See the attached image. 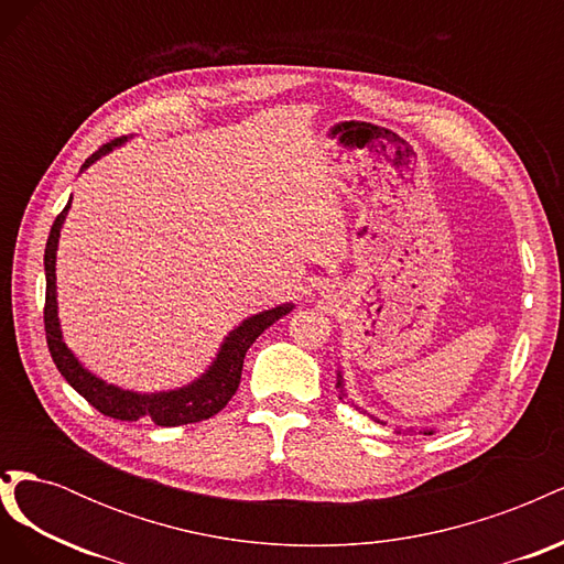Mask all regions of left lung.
<instances>
[{
    "label": "left lung",
    "mask_w": 564,
    "mask_h": 564,
    "mask_svg": "<svg viewBox=\"0 0 564 564\" xmlns=\"http://www.w3.org/2000/svg\"><path fill=\"white\" fill-rule=\"evenodd\" d=\"M336 388H338V395H340V400L344 398H348L346 395V388H344V373H336ZM395 433H416V429H398ZM419 433H423V435H433L435 433V429H421Z\"/></svg>",
    "instance_id": "8db88e82"
}]
</instances>
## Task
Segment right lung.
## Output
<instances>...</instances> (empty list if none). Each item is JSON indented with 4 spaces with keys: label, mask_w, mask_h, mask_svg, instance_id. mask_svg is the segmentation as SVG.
I'll return each mask as SVG.
<instances>
[{
    "label": "right lung",
    "mask_w": 564,
    "mask_h": 564,
    "mask_svg": "<svg viewBox=\"0 0 564 564\" xmlns=\"http://www.w3.org/2000/svg\"><path fill=\"white\" fill-rule=\"evenodd\" d=\"M122 143H127V135L124 139H117L112 143H106L104 148H98L94 155L82 164V172H87L94 162L106 158L108 152H112ZM70 202L73 197L67 199L65 209L56 216L54 226H51V232H48L46 249H44V272H46L44 329H46L48 352L54 357L63 379L70 383L91 406H96L100 414L119 419V421L150 419L158 425H185V423H197L218 414L235 395L237 386H240L242 365H245V355L249 346L270 327L272 322H278L286 313H292L294 303H282V305H275V308L256 313L242 319L240 327H235L224 338V344H220L209 369L204 371L199 379L191 381L183 388L160 390V392H135V390H124L115 383H108L77 360L75 352L65 346L63 332H61L58 301H56V251L61 240V228L65 224L67 212H70Z\"/></svg>",
    "instance_id": "right-lung-1"
}]
</instances>
